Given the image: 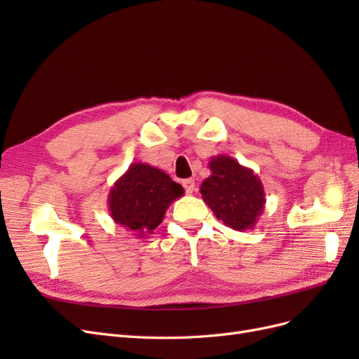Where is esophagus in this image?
<instances>
[{"mask_svg": "<svg viewBox=\"0 0 359 359\" xmlns=\"http://www.w3.org/2000/svg\"><path fill=\"white\" fill-rule=\"evenodd\" d=\"M182 187H184V190H186L189 194L193 193V190H194V180H193V178L184 180V181H182Z\"/></svg>", "mask_w": 359, "mask_h": 359, "instance_id": "34e87169", "label": "esophagus"}]
</instances>
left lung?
<instances>
[{
  "instance_id": "8db88e82",
  "label": "left lung",
  "mask_w": 359,
  "mask_h": 359,
  "mask_svg": "<svg viewBox=\"0 0 359 359\" xmlns=\"http://www.w3.org/2000/svg\"><path fill=\"white\" fill-rule=\"evenodd\" d=\"M208 168L211 175L201 184L203 202L232 229H253L266 202L262 181L253 169L224 154L211 157Z\"/></svg>"
}]
</instances>
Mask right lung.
<instances>
[{"instance_id": "add662e5", "label": "right lung", "mask_w": 359, "mask_h": 359, "mask_svg": "<svg viewBox=\"0 0 359 359\" xmlns=\"http://www.w3.org/2000/svg\"><path fill=\"white\" fill-rule=\"evenodd\" d=\"M184 194L182 186L166 172L147 163H132L107 196L112 220L137 238H147L163 222L173 201Z\"/></svg>"}]
</instances>
